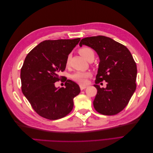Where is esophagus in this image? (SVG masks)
<instances>
[{
    "label": "esophagus",
    "mask_w": 153,
    "mask_h": 153,
    "mask_svg": "<svg viewBox=\"0 0 153 153\" xmlns=\"http://www.w3.org/2000/svg\"><path fill=\"white\" fill-rule=\"evenodd\" d=\"M80 89L81 90H84V89H85V88H87V86L86 85H80Z\"/></svg>",
    "instance_id": "34e87169"
}]
</instances>
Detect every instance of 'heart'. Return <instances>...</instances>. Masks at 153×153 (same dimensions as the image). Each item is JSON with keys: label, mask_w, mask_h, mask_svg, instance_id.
Returning a JSON list of instances; mask_svg holds the SVG:
<instances>
[{"label": "heart", "mask_w": 153, "mask_h": 153, "mask_svg": "<svg viewBox=\"0 0 153 153\" xmlns=\"http://www.w3.org/2000/svg\"><path fill=\"white\" fill-rule=\"evenodd\" d=\"M78 52L87 61H89L91 58L94 57V51L90 47H82L78 50ZM69 62H70V55H68L66 61V66L67 67L69 66ZM90 76L91 73L89 71H77L73 74L71 75V78L80 84H85L87 83V78Z\"/></svg>", "instance_id": "obj_1"}]
</instances>
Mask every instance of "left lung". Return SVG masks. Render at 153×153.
I'll return each mask as SVG.
<instances>
[{"instance_id":"1","label":"left lung","mask_w":153,"mask_h":153,"mask_svg":"<svg viewBox=\"0 0 153 153\" xmlns=\"http://www.w3.org/2000/svg\"><path fill=\"white\" fill-rule=\"evenodd\" d=\"M83 45L94 49L100 60L94 85L95 110L106 115L119 113L128 104L137 87V69L131 53L124 45L104 36L85 38L80 41V47ZM103 80L108 82L107 87L100 88L97 84Z\"/></svg>"}]
</instances>
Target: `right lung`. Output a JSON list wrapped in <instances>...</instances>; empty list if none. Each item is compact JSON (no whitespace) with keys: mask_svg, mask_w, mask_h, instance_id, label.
<instances>
[{"mask_svg":"<svg viewBox=\"0 0 153 153\" xmlns=\"http://www.w3.org/2000/svg\"><path fill=\"white\" fill-rule=\"evenodd\" d=\"M80 38L45 40L26 56L21 68L22 91L40 116L50 120L62 118L71 112L73 99L80 93L77 84L66 81V87L56 88L61 80L59 73L66 69V61Z\"/></svg>","mask_w":153,"mask_h":153,"instance_id":"right-lung-1","label":"right lung"}]
</instances>
